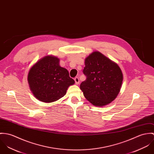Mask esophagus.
Masks as SVG:
<instances>
[{"label": "esophagus", "instance_id": "obj_1", "mask_svg": "<svg viewBox=\"0 0 154 154\" xmlns=\"http://www.w3.org/2000/svg\"><path fill=\"white\" fill-rule=\"evenodd\" d=\"M74 81H75V84L76 85H78V84H79V77H75V78H74Z\"/></svg>", "mask_w": 154, "mask_h": 154}]
</instances>
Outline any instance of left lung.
<instances>
[{
    "label": "left lung",
    "mask_w": 154,
    "mask_h": 154,
    "mask_svg": "<svg viewBox=\"0 0 154 154\" xmlns=\"http://www.w3.org/2000/svg\"><path fill=\"white\" fill-rule=\"evenodd\" d=\"M83 72L86 79L80 89L90 102L102 107L115 100L123 81L122 71L116 63L100 52H93L85 58Z\"/></svg>",
    "instance_id": "8db88e82"
}]
</instances>
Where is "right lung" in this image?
<instances>
[{
  "label": "right lung",
  "instance_id": "1",
  "mask_svg": "<svg viewBox=\"0 0 154 154\" xmlns=\"http://www.w3.org/2000/svg\"><path fill=\"white\" fill-rule=\"evenodd\" d=\"M28 80L35 97L40 101L51 103L63 97L69 86L74 84L66 69L59 65V59L46 56L30 69Z\"/></svg>",
  "mask_w": 154,
  "mask_h": 154
}]
</instances>
